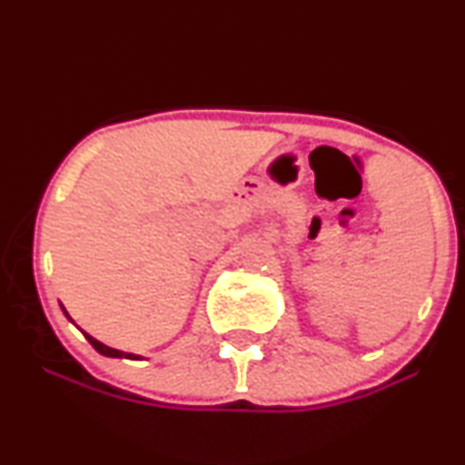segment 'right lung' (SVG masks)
Wrapping results in <instances>:
<instances>
[{"instance_id": "right-lung-1", "label": "right lung", "mask_w": 465, "mask_h": 465, "mask_svg": "<svg viewBox=\"0 0 465 465\" xmlns=\"http://www.w3.org/2000/svg\"><path fill=\"white\" fill-rule=\"evenodd\" d=\"M61 308H63V306H61ZM63 312H65V317L69 319V322H72V317H69V314H67V311H65V308H63ZM83 334H84V339H87V341H89V343H92V345H94V348H95V350H98V351H100V354H103V356H111V359H131V361H137V359H140V356H137V354H126V351L114 350V348H109V345L100 343V341H98V339H94V336H92V334H87V332H83Z\"/></svg>"}]
</instances>
